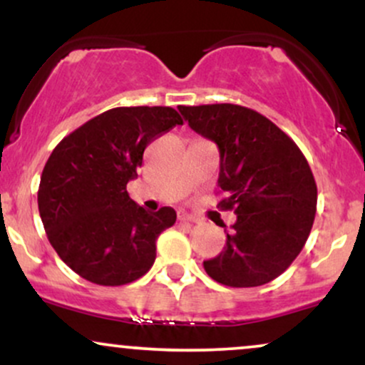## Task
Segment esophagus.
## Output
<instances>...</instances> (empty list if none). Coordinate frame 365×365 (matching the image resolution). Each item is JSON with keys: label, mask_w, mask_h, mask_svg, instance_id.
Segmentation results:
<instances>
[{"label": "esophagus", "mask_w": 365, "mask_h": 365, "mask_svg": "<svg viewBox=\"0 0 365 365\" xmlns=\"http://www.w3.org/2000/svg\"><path fill=\"white\" fill-rule=\"evenodd\" d=\"M178 221H187V223H197L199 221V217L190 215V212L183 211V209H180L178 211Z\"/></svg>", "instance_id": "esophagus-1"}]
</instances>
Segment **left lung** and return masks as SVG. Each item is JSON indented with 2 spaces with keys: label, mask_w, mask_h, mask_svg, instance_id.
<instances>
[{
  "label": "left lung",
  "mask_w": 365,
  "mask_h": 365,
  "mask_svg": "<svg viewBox=\"0 0 365 365\" xmlns=\"http://www.w3.org/2000/svg\"><path fill=\"white\" fill-rule=\"evenodd\" d=\"M188 127L220 149L217 206L237 215L226 247L204 261L226 287L273 282L304 249L316 216L317 187L307 159L282 128L238 104L178 106Z\"/></svg>",
  "instance_id": "left-lung-1"
}]
</instances>
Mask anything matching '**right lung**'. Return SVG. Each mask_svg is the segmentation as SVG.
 I'll return each mask as SVG.
<instances>
[{
    "instance_id": "1",
    "label": "right lung",
    "mask_w": 365,
    "mask_h": 365,
    "mask_svg": "<svg viewBox=\"0 0 365 365\" xmlns=\"http://www.w3.org/2000/svg\"><path fill=\"white\" fill-rule=\"evenodd\" d=\"M183 120L170 106L113 108L66 135L46 163L37 204L49 244L87 282L120 287L156 259V240L175 225L173 207L145 211L130 199L142 156Z\"/></svg>"
}]
</instances>
